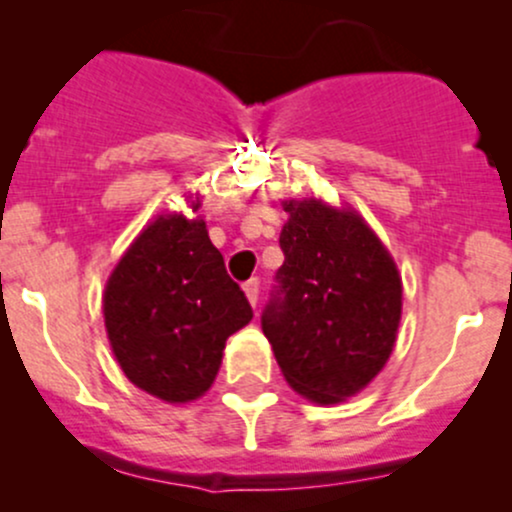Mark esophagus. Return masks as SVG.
<instances>
[{"label":"esophagus","mask_w":512,"mask_h":512,"mask_svg":"<svg viewBox=\"0 0 512 512\" xmlns=\"http://www.w3.org/2000/svg\"><path fill=\"white\" fill-rule=\"evenodd\" d=\"M243 291H245V296H248V301H250L252 308H255L257 301H260V281H257V279L245 281Z\"/></svg>","instance_id":"1"}]
</instances>
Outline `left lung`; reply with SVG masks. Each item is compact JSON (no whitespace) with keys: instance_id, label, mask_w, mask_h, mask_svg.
Listing matches in <instances>:
<instances>
[{"instance_id":"1","label":"left lung","mask_w":512,"mask_h":512,"mask_svg":"<svg viewBox=\"0 0 512 512\" xmlns=\"http://www.w3.org/2000/svg\"><path fill=\"white\" fill-rule=\"evenodd\" d=\"M284 264L276 272L262 332L286 383L334 404L363 390L395 346L402 279L390 252L356 211L317 199L284 204Z\"/></svg>"}]
</instances>
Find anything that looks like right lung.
I'll return each instance as SVG.
<instances>
[{
    "mask_svg": "<svg viewBox=\"0 0 512 512\" xmlns=\"http://www.w3.org/2000/svg\"><path fill=\"white\" fill-rule=\"evenodd\" d=\"M105 330L134 385L166 402H190L219 373L226 339L252 320L207 223L158 216L129 245L103 298Z\"/></svg>",
    "mask_w": 512,
    "mask_h": 512,
    "instance_id": "1",
    "label": "right lung"
}]
</instances>
